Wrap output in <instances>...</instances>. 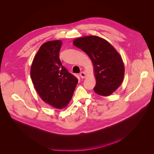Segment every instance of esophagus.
Returning a JSON list of instances; mask_svg holds the SVG:
<instances>
[{"instance_id":"1","label":"esophagus","mask_w":154,"mask_h":154,"mask_svg":"<svg viewBox=\"0 0 154 154\" xmlns=\"http://www.w3.org/2000/svg\"><path fill=\"white\" fill-rule=\"evenodd\" d=\"M80 76L81 78H84L85 77V73L84 72H81L80 73Z\"/></svg>"}]
</instances>
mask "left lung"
Here are the masks:
<instances>
[{
    "label": "left lung",
    "instance_id": "1",
    "mask_svg": "<svg viewBox=\"0 0 154 154\" xmlns=\"http://www.w3.org/2000/svg\"><path fill=\"white\" fill-rule=\"evenodd\" d=\"M74 45L90 57L94 66L96 78L95 91L102 96H109L121 85L125 67L119 54L107 41L88 36L75 39Z\"/></svg>",
    "mask_w": 154,
    "mask_h": 154
}]
</instances>
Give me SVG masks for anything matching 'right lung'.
I'll return each mask as SVG.
<instances>
[{"instance_id":"obj_1","label":"right lung","mask_w":154,"mask_h":154,"mask_svg":"<svg viewBox=\"0 0 154 154\" xmlns=\"http://www.w3.org/2000/svg\"><path fill=\"white\" fill-rule=\"evenodd\" d=\"M62 46L60 40L51 41L42 45L31 67L32 82L42 99L56 108L66 107L78 82L59 59Z\"/></svg>"}]
</instances>
